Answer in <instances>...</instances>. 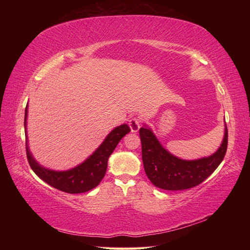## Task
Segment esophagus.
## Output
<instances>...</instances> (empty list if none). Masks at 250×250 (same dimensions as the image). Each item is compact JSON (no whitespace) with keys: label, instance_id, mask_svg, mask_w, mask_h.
I'll return each mask as SVG.
<instances>
[{"label":"esophagus","instance_id":"esophagus-1","mask_svg":"<svg viewBox=\"0 0 250 250\" xmlns=\"http://www.w3.org/2000/svg\"><path fill=\"white\" fill-rule=\"evenodd\" d=\"M129 125H130V129L131 132H137L141 128V119L137 118V117H134V118H131L129 120Z\"/></svg>","mask_w":250,"mask_h":250}]
</instances>
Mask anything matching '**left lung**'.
Wrapping results in <instances>:
<instances>
[{"mask_svg": "<svg viewBox=\"0 0 250 250\" xmlns=\"http://www.w3.org/2000/svg\"><path fill=\"white\" fill-rule=\"evenodd\" d=\"M143 164L147 177L158 188L185 190L193 188L218 167L228 147V129L220 147L214 155L198 160H183L169 153L146 125L140 129Z\"/></svg>", "mask_w": 250, "mask_h": 250, "instance_id": "8db88e82", "label": "left lung"}]
</instances>
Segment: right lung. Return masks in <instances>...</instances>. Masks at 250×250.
<instances>
[{"label":"right lung","mask_w":250,"mask_h":250,"mask_svg":"<svg viewBox=\"0 0 250 250\" xmlns=\"http://www.w3.org/2000/svg\"><path fill=\"white\" fill-rule=\"evenodd\" d=\"M26 116H28V105L24 113V129L26 130ZM128 125L117 126L106 136L104 142L99 146L87 160L82 164L67 171H52L43 167L32 157L28 147V137H25L26 158L31 168L41 179L52 187L67 193H83L97 187L103 179L107 168L109 156L115 150L120 140L130 132Z\"/></svg>","instance_id":"add662e5"}]
</instances>
